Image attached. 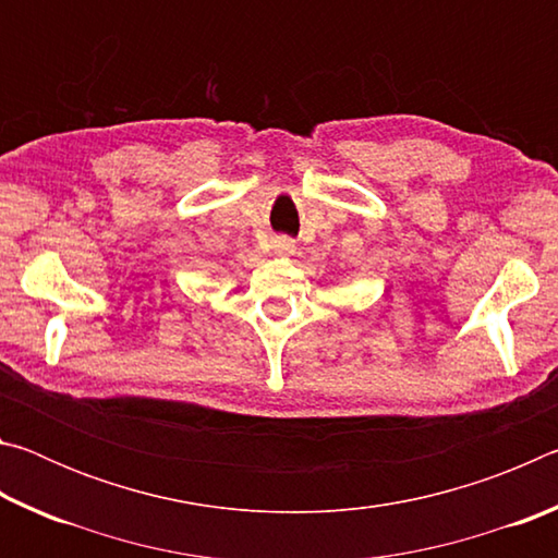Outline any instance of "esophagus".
Masks as SVG:
<instances>
[{
    "instance_id": "esophagus-1",
    "label": "esophagus",
    "mask_w": 558,
    "mask_h": 558,
    "mask_svg": "<svg viewBox=\"0 0 558 558\" xmlns=\"http://www.w3.org/2000/svg\"><path fill=\"white\" fill-rule=\"evenodd\" d=\"M272 251L280 253V256H290L295 251V241L288 239V235H278V239H272Z\"/></svg>"
}]
</instances>
